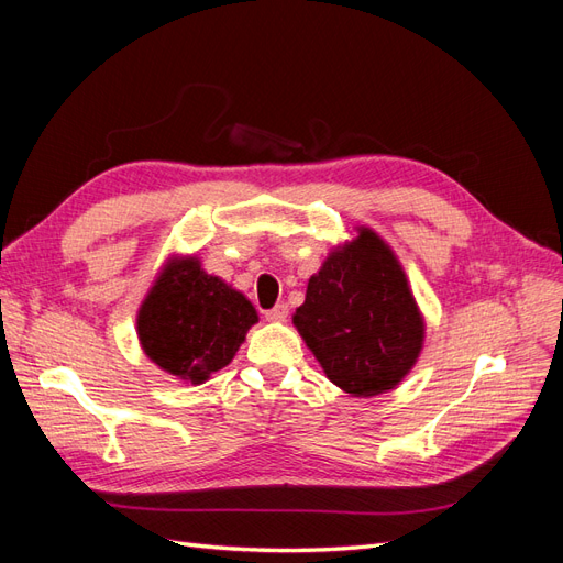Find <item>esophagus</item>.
Masks as SVG:
<instances>
[{"mask_svg": "<svg viewBox=\"0 0 563 563\" xmlns=\"http://www.w3.org/2000/svg\"><path fill=\"white\" fill-rule=\"evenodd\" d=\"M265 319L267 321H286L288 319V308H286V305L284 302H279V305H275V308H272V310H265Z\"/></svg>", "mask_w": 563, "mask_h": 563, "instance_id": "esophagus-1", "label": "esophagus"}]
</instances>
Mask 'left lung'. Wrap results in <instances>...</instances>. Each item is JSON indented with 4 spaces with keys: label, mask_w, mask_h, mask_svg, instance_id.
I'll return each mask as SVG.
<instances>
[{
    "label": "left lung",
    "mask_w": 563,
    "mask_h": 563,
    "mask_svg": "<svg viewBox=\"0 0 563 563\" xmlns=\"http://www.w3.org/2000/svg\"><path fill=\"white\" fill-rule=\"evenodd\" d=\"M294 323L331 383L354 397L395 387L422 347V319L404 272L371 230L331 253Z\"/></svg>",
    "instance_id": "left-lung-1"
}]
</instances>
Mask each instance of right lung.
<instances>
[{
	"label": "right lung",
	"instance_id": "right-lung-1",
	"mask_svg": "<svg viewBox=\"0 0 563 563\" xmlns=\"http://www.w3.org/2000/svg\"><path fill=\"white\" fill-rule=\"evenodd\" d=\"M253 305L195 258L168 265L139 314L145 354L178 378L201 383L232 362L251 323Z\"/></svg>",
	"mask_w": 563,
	"mask_h": 563
}]
</instances>
